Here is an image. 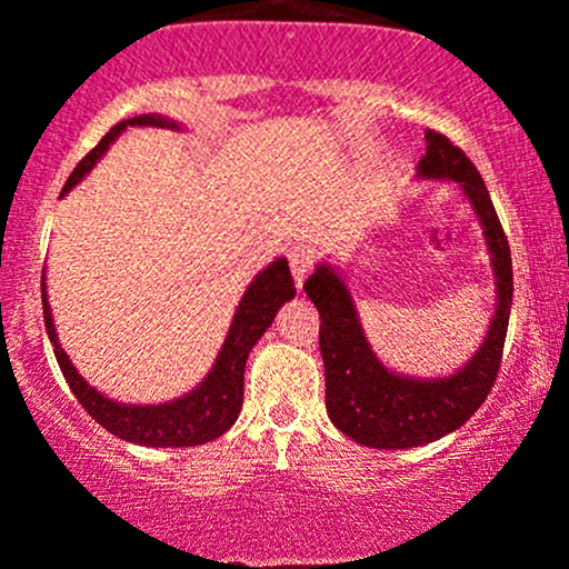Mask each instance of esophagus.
<instances>
[{
  "label": "esophagus",
  "mask_w": 569,
  "mask_h": 569,
  "mask_svg": "<svg viewBox=\"0 0 569 569\" xmlns=\"http://www.w3.org/2000/svg\"><path fill=\"white\" fill-rule=\"evenodd\" d=\"M289 264L293 272V283H297V289H302L305 278L310 276L312 264H316V253H312L307 246H293L289 251Z\"/></svg>",
  "instance_id": "1"
}]
</instances>
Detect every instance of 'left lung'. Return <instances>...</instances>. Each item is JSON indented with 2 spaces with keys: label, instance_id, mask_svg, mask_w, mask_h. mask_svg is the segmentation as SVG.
I'll return each mask as SVG.
<instances>
[{
  "label": "left lung",
  "instance_id": "obj_1",
  "mask_svg": "<svg viewBox=\"0 0 569 569\" xmlns=\"http://www.w3.org/2000/svg\"><path fill=\"white\" fill-rule=\"evenodd\" d=\"M417 171L428 179H452L471 198L492 251L498 312L485 345L466 369L447 380H407L385 369L375 358L342 278H337L329 267H318L307 278L305 291L321 316L318 342L326 369V411L345 436L375 449L422 447L471 420L498 380L511 316V248L481 173L468 154L439 130H428V149Z\"/></svg>",
  "mask_w": 569,
  "mask_h": 569
}]
</instances>
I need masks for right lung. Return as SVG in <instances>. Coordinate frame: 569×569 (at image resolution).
<instances>
[{
	"label": "right lung",
	"instance_id": "right-lung-1",
	"mask_svg": "<svg viewBox=\"0 0 569 569\" xmlns=\"http://www.w3.org/2000/svg\"><path fill=\"white\" fill-rule=\"evenodd\" d=\"M128 126L176 128L173 122L154 114H139L133 117V120L120 122V126L109 130V133L103 136L80 162H77V168L71 171L67 184H63V192H69V189L96 166V160L107 152L109 143H112ZM293 293H297V289H293V278L286 259H278V262H272L264 272H259V276L253 278V283L248 286L243 299H240L238 312H234L230 326V335L224 339V348H221L211 375L200 382L198 390H192V393L184 398H176L171 403H160V407H126V403H117L112 398H103L101 393H96V390L77 375V369L71 367L67 352L58 345L44 283L42 310L44 329H48L50 342H53L58 367H61L63 377H67L71 393L77 396V401L82 403V409L93 417L98 426H103L109 433L120 436V439L126 441L143 443V447H198V443L219 439V436L227 433V430L232 428V422L238 420L240 407H243V375L248 352L257 345V339L270 329L278 307L289 302Z\"/></svg>",
	"mask_w": 569,
	"mask_h": 569
}]
</instances>
